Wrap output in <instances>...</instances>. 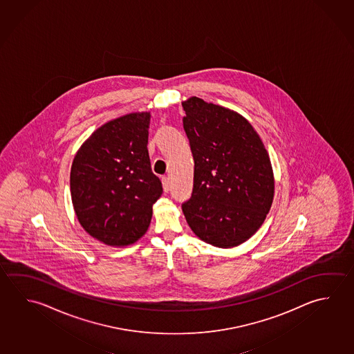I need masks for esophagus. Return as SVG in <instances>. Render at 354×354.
I'll return each instance as SVG.
<instances>
[{
	"label": "esophagus",
	"mask_w": 354,
	"mask_h": 354,
	"mask_svg": "<svg viewBox=\"0 0 354 354\" xmlns=\"http://www.w3.org/2000/svg\"><path fill=\"white\" fill-rule=\"evenodd\" d=\"M162 189L164 192H168L170 190V180L167 176H162Z\"/></svg>",
	"instance_id": "esophagus-1"
}]
</instances>
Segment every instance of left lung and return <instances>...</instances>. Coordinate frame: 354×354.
<instances>
[{"instance_id": "left-lung-1", "label": "left lung", "mask_w": 354, "mask_h": 354, "mask_svg": "<svg viewBox=\"0 0 354 354\" xmlns=\"http://www.w3.org/2000/svg\"><path fill=\"white\" fill-rule=\"evenodd\" d=\"M183 125L194 158L192 198L181 205L195 235L216 248L246 241L265 221L273 200L266 148L240 114L192 97Z\"/></svg>"}]
</instances>
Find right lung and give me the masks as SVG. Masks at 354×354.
I'll return each instance as SVG.
<instances>
[{"mask_svg":"<svg viewBox=\"0 0 354 354\" xmlns=\"http://www.w3.org/2000/svg\"><path fill=\"white\" fill-rule=\"evenodd\" d=\"M149 113L102 125L77 151L71 195L83 229L111 246H127L149 227L162 181L151 171Z\"/></svg>","mask_w":354,"mask_h":354,"instance_id":"add662e5","label":"right lung"}]
</instances>
